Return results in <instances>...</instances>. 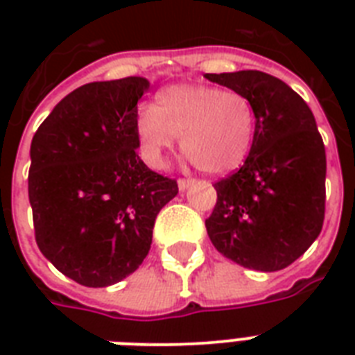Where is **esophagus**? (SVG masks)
<instances>
[{"label": "esophagus", "mask_w": 355, "mask_h": 355, "mask_svg": "<svg viewBox=\"0 0 355 355\" xmlns=\"http://www.w3.org/2000/svg\"><path fill=\"white\" fill-rule=\"evenodd\" d=\"M195 180L193 178H178V189L184 191V189H188L189 186H193Z\"/></svg>", "instance_id": "34e87169"}]
</instances>
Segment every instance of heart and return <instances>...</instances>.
<instances>
[{
  "label": "heart",
  "mask_w": 355,
  "mask_h": 355,
  "mask_svg": "<svg viewBox=\"0 0 355 355\" xmlns=\"http://www.w3.org/2000/svg\"><path fill=\"white\" fill-rule=\"evenodd\" d=\"M256 114L239 92L214 86L173 85L155 105L139 108L136 134L150 164L162 166L164 153L180 136L184 155L210 175H225L241 166L252 147Z\"/></svg>",
  "instance_id": "1"
}]
</instances>
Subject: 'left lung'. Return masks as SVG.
I'll list each match as a JSON object with an SVG mask.
<instances>
[{
  "instance_id": "1",
  "label": "left lung",
  "mask_w": 355,
  "mask_h": 355,
  "mask_svg": "<svg viewBox=\"0 0 355 355\" xmlns=\"http://www.w3.org/2000/svg\"><path fill=\"white\" fill-rule=\"evenodd\" d=\"M205 77L243 94L256 114L245 164L214 184L208 236L223 256L247 269H286L324 223L326 150L313 112L284 80L258 69Z\"/></svg>"
}]
</instances>
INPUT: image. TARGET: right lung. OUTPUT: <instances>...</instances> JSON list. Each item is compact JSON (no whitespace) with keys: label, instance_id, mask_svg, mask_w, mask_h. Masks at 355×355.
Listing matches in <instances>:
<instances>
[{"label":"right lung","instance_id":"add662e5","mask_svg":"<svg viewBox=\"0 0 355 355\" xmlns=\"http://www.w3.org/2000/svg\"><path fill=\"white\" fill-rule=\"evenodd\" d=\"M144 77L88 83L64 97L31 141L29 202L40 252L86 287L118 284L138 269L175 178L138 156Z\"/></svg>","mask_w":355,"mask_h":355}]
</instances>
